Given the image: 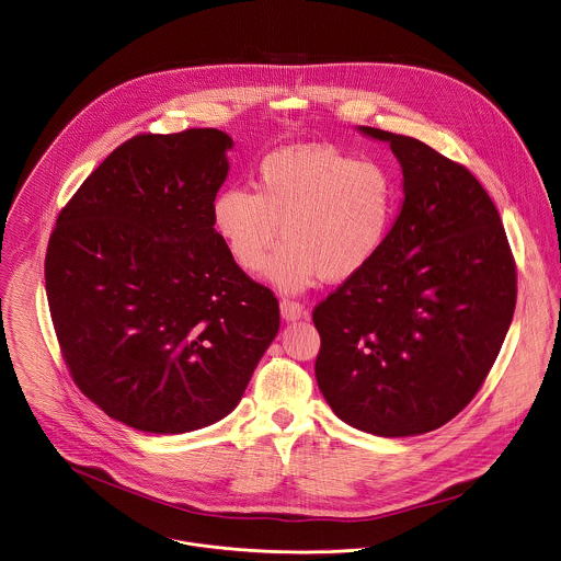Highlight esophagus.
<instances>
[{
    "label": "esophagus",
    "instance_id": "34e87169",
    "mask_svg": "<svg viewBox=\"0 0 561 561\" xmlns=\"http://www.w3.org/2000/svg\"><path fill=\"white\" fill-rule=\"evenodd\" d=\"M279 310H282V318H284V320H299V318L304 316V304L284 297V299L279 301Z\"/></svg>",
    "mask_w": 561,
    "mask_h": 561
}]
</instances>
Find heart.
<instances>
[{
  "label": "heart",
  "mask_w": 561,
  "mask_h": 561,
  "mask_svg": "<svg viewBox=\"0 0 561 561\" xmlns=\"http://www.w3.org/2000/svg\"><path fill=\"white\" fill-rule=\"evenodd\" d=\"M398 213V183L376 159L335 146H290L266 154L253 188H224L213 221L234 262L257 273L279 243L268 279L290 293L316 279L346 282L382 251Z\"/></svg>",
  "instance_id": "1"
}]
</instances>
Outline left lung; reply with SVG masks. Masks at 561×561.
Listing matches in <instances>:
<instances>
[{
  "label": "left lung",
  "instance_id": "left-lung-1",
  "mask_svg": "<svg viewBox=\"0 0 561 561\" xmlns=\"http://www.w3.org/2000/svg\"><path fill=\"white\" fill-rule=\"evenodd\" d=\"M389 141L404 202L373 264L313 311L318 387L346 424L424 435L454 420L497 359L516 306V264L491 195L420 139Z\"/></svg>",
  "mask_w": 561,
  "mask_h": 561
}]
</instances>
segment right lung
I'll list each match as a JSON object with an SVG mask.
<instances>
[{
    "label": "right lung",
    "instance_id": "right-lung-1",
    "mask_svg": "<svg viewBox=\"0 0 561 561\" xmlns=\"http://www.w3.org/2000/svg\"><path fill=\"white\" fill-rule=\"evenodd\" d=\"M232 139L141 133L66 202L45 257L75 385L110 417L181 435L226 417L279 329L275 295L213 228Z\"/></svg>",
    "mask_w": 561,
    "mask_h": 561
}]
</instances>
